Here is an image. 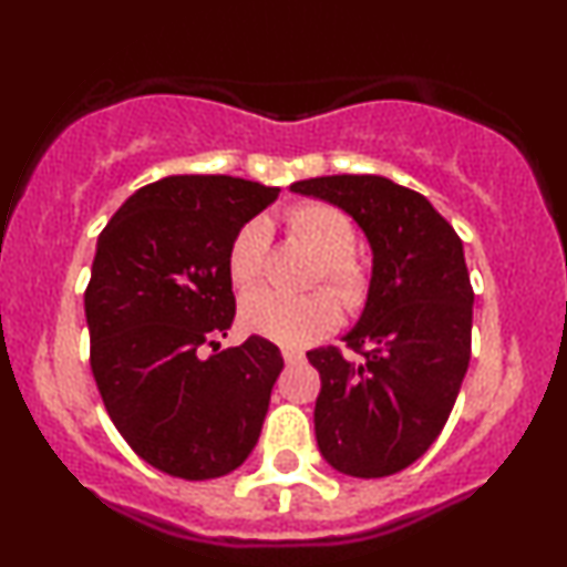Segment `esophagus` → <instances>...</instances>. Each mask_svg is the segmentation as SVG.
<instances>
[{
  "mask_svg": "<svg viewBox=\"0 0 567 567\" xmlns=\"http://www.w3.org/2000/svg\"><path fill=\"white\" fill-rule=\"evenodd\" d=\"M282 357L288 365H301V362L306 360L303 351H298V349H282Z\"/></svg>",
  "mask_w": 567,
  "mask_h": 567,
  "instance_id": "esophagus-1",
  "label": "esophagus"
}]
</instances>
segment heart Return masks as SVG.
Wrapping results in <instances>:
<instances>
[{"instance_id": "obj_1", "label": "heart", "mask_w": 567, "mask_h": 567, "mask_svg": "<svg viewBox=\"0 0 567 567\" xmlns=\"http://www.w3.org/2000/svg\"><path fill=\"white\" fill-rule=\"evenodd\" d=\"M290 231L322 258L320 277L339 292L343 303L357 309L365 301L368 277L351 258L357 231L347 213L322 202L296 207L288 216ZM266 252H269V224L252 218L239 229L229 250V277L237 288H252L264 277ZM245 330L282 343L303 347L317 341L341 322V301L330 290H315L309 296H282L275 290H256L243 301Z\"/></svg>"}]
</instances>
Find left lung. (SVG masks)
Returning a JSON list of instances; mask_svg holds the SVG:
<instances>
[{
	"label": "left lung",
	"mask_w": 567,
	"mask_h": 567,
	"mask_svg": "<svg viewBox=\"0 0 567 567\" xmlns=\"http://www.w3.org/2000/svg\"><path fill=\"white\" fill-rule=\"evenodd\" d=\"M290 192L347 213L373 252L365 309L343 336L362 360L315 349L309 362L322 379V458L349 477H386L437 440L470 368L474 292L464 245L424 194L383 175H324Z\"/></svg>",
	"instance_id": "8db88e82"
}]
</instances>
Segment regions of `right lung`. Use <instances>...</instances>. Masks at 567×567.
<instances>
[{
  "instance_id": "1",
  "label": "right lung",
  "mask_w": 567,
  "mask_h": 567,
  "mask_svg": "<svg viewBox=\"0 0 567 567\" xmlns=\"http://www.w3.org/2000/svg\"><path fill=\"white\" fill-rule=\"evenodd\" d=\"M277 194L231 175H167L97 237L84 292L97 392L127 445L173 477H224L261 437L282 354L261 336L218 351V336L234 322V237Z\"/></svg>"
}]
</instances>
